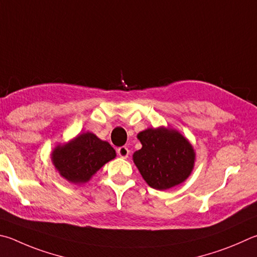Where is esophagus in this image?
I'll use <instances>...</instances> for the list:
<instances>
[{
  "mask_svg": "<svg viewBox=\"0 0 257 257\" xmlns=\"http://www.w3.org/2000/svg\"><path fill=\"white\" fill-rule=\"evenodd\" d=\"M116 153H118V155L120 157L122 158H127L129 156V149L125 147V146H122V147H119L118 149H116Z\"/></svg>",
  "mask_w": 257,
  "mask_h": 257,
  "instance_id": "esophagus-1",
  "label": "esophagus"
}]
</instances>
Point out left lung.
<instances>
[{"label": "left lung", "instance_id": "1", "mask_svg": "<svg viewBox=\"0 0 257 257\" xmlns=\"http://www.w3.org/2000/svg\"><path fill=\"white\" fill-rule=\"evenodd\" d=\"M137 137L143 147L134 153V163L151 188L171 189L190 176L195 153L179 132L165 127L148 128Z\"/></svg>", "mask_w": 257, "mask_h": 257}]
</instances>
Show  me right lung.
Wrapping results in <instances>:
<instances>
[{"instance_id": "right-lung-1", "label": "right lung", "mask_w": 257, "mask_h": 257, "mask_svg": "<svg viewBox=\"0 0 257 257\" xmlns=\"http://www.w3.org/2000/svg\"><path fill=\"white\" fill-rule=\"evenodd\" d=\"M114 157L115 151L111 145L92 133L78 135L69 143L59 145L51 153L56 170L64 179L75 184L86 183Z\"/></svg>"}]
</instances>
